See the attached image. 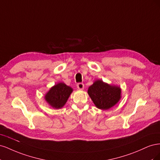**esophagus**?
<instances>
[{
    "instance_id": "obj_1",
    "label": "esophagus",
    "mask_w": 160,
    "mask_h": 160,
    "mask_svg": "<svg viewBox=\"0 0 160 160\" xmlns=\"http://www.w3.org/2000/svg\"><path fill=\"white\" fill-rule=\"evenodd\" d=\"M77 88H78V89L83 90L84 89V84L82 83H79L77 85Z\"/></svg>"
}]
</instances>
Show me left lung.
Masks as SVG:
<instances>
[{"mask_svg":"<svg viewBox=\"0 0 160 160\" xmlns=\"http://www.w3.org/2000/svg\"><path fill=\"white\" fill-rule=\"evenodd\" d=\"M88 93L95 107L108 110L117 104L122 98V89L117 85H111L98 79L89 87Z\"/></svg>","mask_w":160,"mask_h":160,"instance_id":"8db88e82","label":"left lung"}]
</instances>
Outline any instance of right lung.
I'll return each mask as SVG.
<instances>
[{
	"mask_svg": "<svg viewBox=\"0 0 160 160\" xmlns=\"http://www.w3.org/2000/svg\"><path fill=\"white\" fill-rule=\"evenodd\" d=\"M72 91L71 87L63 82H59L47 91L45 100L52 108L61 109L67 103Z\"/></svg>",
	"mask_w": 160,
	"mask_h": 160,
	"instance_id": "1",
	"label": "right lung"
}]
</instances>
